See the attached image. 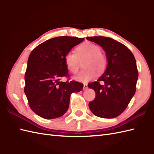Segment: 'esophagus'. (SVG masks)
<instances>
[{"label": "esophagus", "mask_w": 154, "mask_h": 154, "mask_svg": "<svg viewBox=\"0 0 154 154\" xmlns=\"http://www.w3.org/2000/svg\"><path fill=\"white\" fill-rule=\"evenodd\" d=\"M88 89V86H87V84H84L83 85V91H86Z\"/></svg>", "instance_id": "obj_1"}]
</instances>
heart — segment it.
I'll use <instances>...</instances> for the list:
<instances>
[{"instance_id": "heart-1", "label": "heart", "mask_w": 154, "mask_h": 154, "mask_svg": "<svg viewBox=\"0 0 154 154\" xmlns=\"http://www.w3.org/2000/svg\"><path fill=\"white\" fill-rule=\"evenodd\" d=\"M83 61V67H86L81 71L75 79L81 82H87L96 75V71L102 73L106 67V59L101 53V48L99 45L87 42L79 45L76 49V54L68 52L64 57L65 66L71 73L76 74L79 71L80 60Z\"/></svg>"}]
</instances>
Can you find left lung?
Masks as SVG:
<instances>
[{
    "label": "left lung",
    "instance_id": "8db88e82",
    "mask_svg": "<svg viewBox=\"0 0 154 154\" xmlns=\"http://www.w3.org/2000/svg\"><path fill=\"white\" fill-rule=\"evenodd\" d=\"M87 40L102 47L108 63L97 81L88 84L96 93L89 109L97 116L113 119L123 112L135 94L138 78L135 57L126 45L112 38L94 36Z\"/></svg>",
    "mask_w": 154,
    "mask_h": 154
}]
</instances>
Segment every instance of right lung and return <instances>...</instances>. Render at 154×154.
Listing matches in <instances>:
<instances>
[{
  "label": "right lung",
  "instance_id": "add662e5",
  "mask_svg": "<svg viewBox=\"0 0 154 154\" xmlns=\"http://www.w3.org/2000/svg\"><path fill=\"white\" fill-rule=\"evenodd\" d=\"M84 38L60 36L38 45L31 52L25 73L24 93L29 106L45 119L59 118L67 112L72 93L79 92L83 85L74 81L62 82L68 77L64 57Z\"/></svg>",
  "mask_w": 154,
  "mask_h": 154
}]
</instances>
